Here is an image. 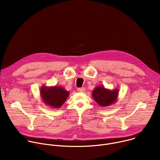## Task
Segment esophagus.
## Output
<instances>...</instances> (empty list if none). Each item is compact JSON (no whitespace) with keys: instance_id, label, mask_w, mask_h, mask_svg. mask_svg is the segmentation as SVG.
<instances>
[{"instance_id":"34e87169","label":"esophagus","mask_w":160,"mask_h":160,"mask_svg":"<svg viewBox=\"0 0 160 160\" xmlns=\"http://www.w3.org/2000/svg\"><path fill=\"white\" fill-rule=\"evenodd\" d=\"M78 92H84L85 91V88H78Z\"/></svg>"}]
</instances>
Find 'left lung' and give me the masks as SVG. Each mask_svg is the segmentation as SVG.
<instances>
[{
	"label": "left lung",
	"instance_id": "8db88e82",
	"mask_svg": "<svg viewBox=\"0 0 160 160\" xmlns=\"http://www.w3.org/2000/svg\"><path fill=\"white\" fill-rule=\"evenodd\" d=\"M119 90L115 88L110 90L104 86H97L92 91V96L95 101L101 106H109L117 101Z\"/></svg>",
	"mask_w": 160,
	"mask_h": 160
}]
</instances>
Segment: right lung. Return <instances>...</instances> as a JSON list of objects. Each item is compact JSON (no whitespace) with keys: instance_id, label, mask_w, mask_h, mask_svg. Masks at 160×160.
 <instances>
[{"instance_id":"1","label":"right lung","mask_w":160,"mask_h":160,"mask_svg":"<svg viewBox=\"0 0 160 160\" xmlns=\"http://www.w3.org/2000/svg\"><path fill=\"white\" fill-rule=\"evenodd\" d=\"M40 93L43 103L54 108H59L70 95V92L61 86L42 85Z\"/></svg>"}]
</instances>
